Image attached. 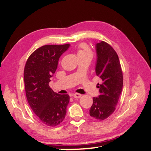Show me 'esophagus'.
I'll return each instance as SVG.
<instances>
[{"instance_id": "obj_1", "label": "esophagus", "mask_w": 151, "mask_h": 151, "mask_svg": "<svg viewBox=\"0 0 151 151\" xmlns=\"http://www.w3.org/2000/svg\"><path fill=\"white\" fill-rule=\"evenodd\" d=\"M81 96H82L81 94L77 93H73V97L74 98H80Z\"/></svg>"}]
</instances>
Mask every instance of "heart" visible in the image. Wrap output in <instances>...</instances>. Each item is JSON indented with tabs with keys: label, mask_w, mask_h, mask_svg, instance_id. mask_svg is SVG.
Wrapping results in <instances>:
<instances>
[{
	"label": "heart",
	"mask_w": 151,
	"mask_h": 151,
	"mask_svg": "<svg viewBox=\"0 0 151 151\" xmlns=\"http://www.w3.org/2000/svg\"><path fill=\"white\" fill-rule=\"evenodd\" d=\"M86 54H91V51L89 49V47H88L87 45L82 43L80 44L78 47V57L80 55H86Z\"/></svg>",
	"instance_id": "obj_1"
}]
</instances>
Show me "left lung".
<instances>
[{
  "instance_id": "left-lung-1",
  "label": "left lung",
  "mask_w": 151,
  "mask_h": 151,
  "mask_svg": "<svg viewBox=\"0 0 151 151\" xmlns=\"http://www.w3.org/2000/svg\"><path fill=\"white\" fill-rule=\"evenodd\" d=\"M96 75L102 80L98 84L100 96L93 98L89 114L98 120H104L116 109L123 86V75L119 60L112 47L104 41L96 45Z\"/></svg>"
}]
</instances>
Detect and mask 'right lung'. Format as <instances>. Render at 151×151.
<instances>
[{
	"label": "right lung",
	"instance_id": "1",
	"mask_svg": "<svg viewBox=\"0 0 151 151\" xmlns=\"http://www.w3.org/2000/svg\"><path fill=\"white\" fill-rule=\"evenodd\" d=\"M69 46L44 45L30 55L24 67V82L29 104L39 119L49 127L59 125L67 113L69 96L55 93L49 83L56 71L60 57Z\"/></svg>",
	"mask_w": 151,
	"mask_h": 151
}]
</instances>
